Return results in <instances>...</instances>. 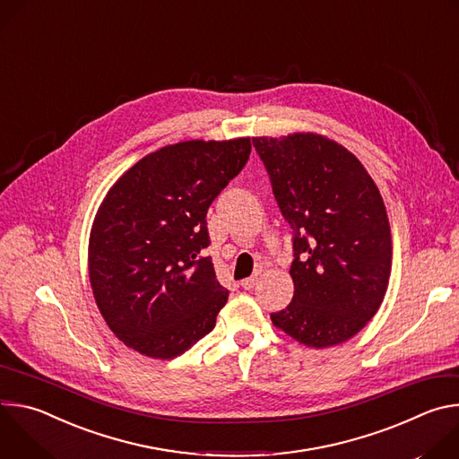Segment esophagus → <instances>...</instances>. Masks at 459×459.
Returning <instances> with one entry per match:
<instances>
[{
  "label": "esophagus",
  "mask_w": 459,
  "mask_h": 459,
  "mask_svg": "<svg viewBox=\"0 0 459 459\" xmlns=\"http://www.w3.org/2000/svg\"><path fill=\"white\" fill-rule=\"evenodd\" d=\"M255 283H257V276H250V278H247V280L241 281V287H243L245 290H250Z\"/></svg>",
  "instance_id": "34e87169"
}]
</instances>
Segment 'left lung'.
I'll use <instances>...</instances> for the list:
<instances>
[{"label":"left lung","mask_w":459,"mask_h":459,"mask_svg":"<svg viewBox=\"0 0 459 459\" xmlns=\"http://www.w3.org/2000/svg\"><path fill=\"white\" fill-rule=\"evenodd\" d=\"M252 143L294 234V298L271 319L307 347L343 343L374 317L388 287L392 239L381 194L352 152L321 134Z\"/></svg>","instance_id":"8db88e82"}]
</instances>
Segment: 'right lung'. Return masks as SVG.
Returning a JSON list of instances; mask_svg holds the SVG:
<instances>
[{
    "instance_id": "obj_1",
    "label": "right lung",
    "mask_w": 459,
    "mask_h": 459,
    "mask_svg": "<svg viewBox=\"0 0 459 459\" xmlns=\"http://www.w3.org/2000/svg\"><path fill=\"white\" fill-rule=\"evenodd\" d=\"M250 138L167 145L107 192L89 239V278L128 349L172 359L207 336L229 290L216 280L207 211L245 167Z\"/></svg>"
}]
</instances>
